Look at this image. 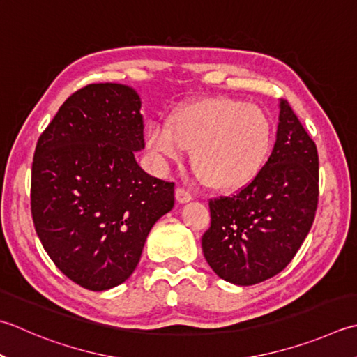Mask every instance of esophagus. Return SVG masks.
Segmentation results:
<instances>
[{"mask_svg": "<svg viewBox=\"0 0 357 357\" xmlns=\"http://www.w3.org/2000/svg\"><path fill=\"white\" fill-rule=\"evenodd\" d=\"M176 199H178V202H188L190 201L192 198H193V195L187 190V188H184V187H178L176 188Z\"/></svg>", "mask_w": 357, "mask_h": 357, "instance_id": "obj_1", "label": "esophagus"}]
</instances>
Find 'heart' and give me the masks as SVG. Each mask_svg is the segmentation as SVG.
Segmentation results:
<instances>
[{"label":"heart","mask_w":357,"mask_h":357,"mask_svg":"<svg viewBox=\"0 0 357 357\" xmlns=\"http://www.w3.org/2000/svg\"><path fill=\"white\" fill-rule=\"evenodd\" d=\"M145 144L160 162H179L193 149L192 162L208 184L235 188L257 176L272 145V127L257 105L215 97L174 111L169 125L153 122Z\"/></svg>","instance_id":"obj_1"}]
</instances>
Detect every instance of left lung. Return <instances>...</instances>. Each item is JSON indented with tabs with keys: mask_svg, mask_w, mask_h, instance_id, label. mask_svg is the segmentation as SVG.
I'll list each match as a JSON object with an SVG mask.
<instances>
[{
	"mask_svg": "<svg viewBox=\"0 0 357 357\" xmlns=\"http://www.w3.org/2000/svg\"><path fill=\"white\" fill-rule=\"evenodd\" d=\"M277 141L268 162L230 197L212 198L202 252L222 280L250 286L282 272L316 218L317 146L291 105L280 102Z\"/></svg>",
	"mask_w": 357,
	"mask_h": 357,
	"instance_id": "left-lung-1",
	"label": "left lung"
}]
</instances>
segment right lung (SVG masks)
<instances>
[{
    "mask_svg": "<svg viewBox=\"0 0 357 357\" xmlns=\"http://www.w3.org/2000/svg\"><path fill=\"white\" fill-rule=\"evenodd\" d=\"M141 99L130 86L75 91L38 137L31 176L33 227L69 280L91 291L123 283L146 236L174 206V183L137 165Z\"/></svg>",
    "mask_w": 357,
    "mask_h": 357,
    "instance_id": "1",
    "label": "right lung"
}]
</instances>
